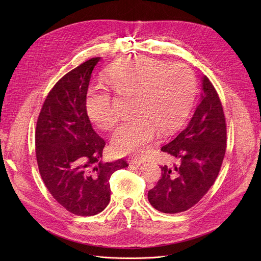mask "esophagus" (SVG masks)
I'll use <instances>...</instances> for the list:
<instances>
[{
  "instance_id": "esophagus-1",
  "label": "esophagus",
  "mask_w": 261,
  "mask_h": 261,
  "mask_svg": "<svg viewBox=\"0 0 261 261\" xmlns=\"http://www.w3.org/2000/svg\"><path fill=\"white\" fill-rule=\"evenodd\" d=\"M128 161L130 164H133V165H140L144 162L142 159H139V158H129Z\"/></svg>"
}]
</instances>
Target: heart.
<instances>
[{"label": "heart", "instance_id": "1", "mask_svg": "<svg viewBox=\"0 0 261 261\" xmlns=\"http://www.w3.org/2000/svg\"><path fill=\"white\" fill-rule=\"evenodd\" d=\"M106 85L119 97L131 96L129 111L133 116L113 135L111 144L120 155L143 156L156 136L174 129L188 114L195 92L192 70L184 64L132 57L106 70ZM90 120L101 130L109 131L119 116L111 93L106 88L92 89L87 100Z\"/></svg>", "mask_w": 261, "mask_h": 261}]
</instances>
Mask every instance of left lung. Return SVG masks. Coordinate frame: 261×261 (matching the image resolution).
Masks as SVG:
<instances>
[{"label":"left lung","mask_w":261,"mask_h":261,"mask_svg":"<svg viewBox=\"0 0 261 261\" xmlns=\"http://www.w3.org/2000/svg\"><path fill=\"white\" fill-rule=\"evenodd\" d=\"M226 122L219 95L206 76L190 122L161 151L177 163L161 166L162 176L148 191L159 212L177 214L194 206L214 185L226 152Z\"/></svg>","instance_id":"left-lung-1"}]
</instances>
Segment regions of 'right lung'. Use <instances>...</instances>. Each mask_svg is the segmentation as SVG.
I'll return each mask as SVG.
<instances>
[{
  "label": "right lung",
  "instance_id": "right-lung-1",
  "mask_svg": "<svg viewBox=\"0 0 261 261\" xmlns=\"http://www.w3.org/2000/svg\"><path fill=\"white\" fill-rule=\"evenodd\" d=\"M100 58L74 68L54 86L37 120L35 152L45 187L64 208L77 216L101 213L110 200L109 178L126 160L102 162L105 141L91 124L87 93Z\"/></svg>",
  "mask_w": 261,
  "mask_h": 261
}]
</instances>
